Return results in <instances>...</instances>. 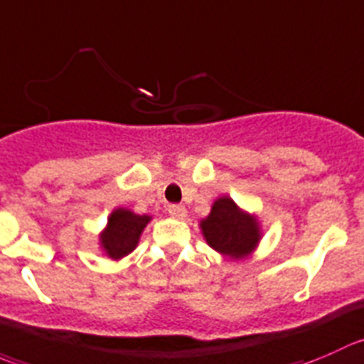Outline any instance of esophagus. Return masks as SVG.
<instances>
[{
  "label": "esophagus",
  "instance_id": "34e87169",
  "mask_svg": "<svg viewBox=\"0 0 364 364\" xmlns=\"http://www.w3.org/2000/svg\"><path fill=\"white\" fill-rule=\"evenodd\" d=\"M168 213L176 218H183L186 215V208L183 204H171L168 206Z\"/></svg>",
  "mask_w": 364,
  "mask_h": 364
}]
</instances>
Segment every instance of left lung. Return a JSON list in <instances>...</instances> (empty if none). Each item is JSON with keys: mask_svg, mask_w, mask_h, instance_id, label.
Instances as JSON below:
<instances>
[{"mask_svg": "<svg viewBox=\"0 0 364 364\" xmlns=\"http://www.w3.org/2000/svg\"><path fill=\"white\" fill-rule=\"evenodd\" d=\"M200 228L215 250L231 257L247 256L259 240L256 220L240 211L229 197L215 200L210 217L200 222Z\"/></svg>", "mask_w": 364, "mask_h": 364, "instance_id": "8db88e82", "label": "left lung"}]
</instances>
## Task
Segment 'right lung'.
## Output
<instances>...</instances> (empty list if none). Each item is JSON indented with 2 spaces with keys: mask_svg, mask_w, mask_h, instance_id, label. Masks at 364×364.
I'll use <instances>...</instances> for the list:
<instances>
[{
  "mask_svg": "<svg viewBox=\"0 0 364 364\" xmlns=\"http://www.w3.org/2000/svg\"><path fill=\"white\" fill-rule=\"evenodd\" d=\"M151 218L147 215H135L128 210H115L110 215L107 231L101 235L105 250L108 256L119 259L126 256L136 247L140 238V232L147 225Z\"/></svg>",
  "mask_w": 364,
  "mask_h": 364,
  "instance_id": "right-lung-1",
  "label": "right lung"
}]
</instances>
